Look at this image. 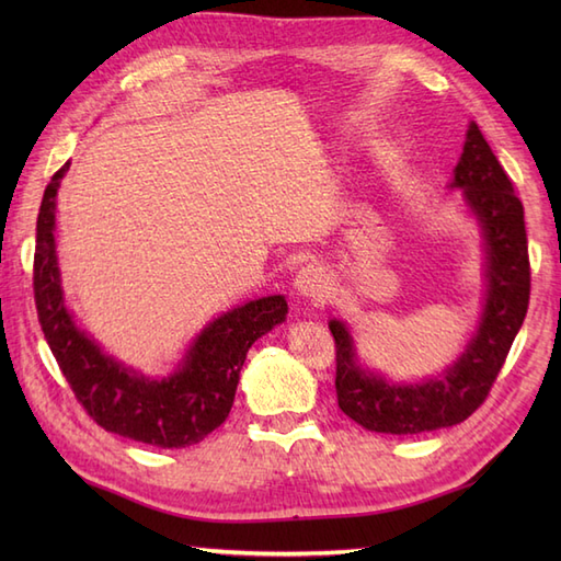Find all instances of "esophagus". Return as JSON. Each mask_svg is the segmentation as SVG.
Returning a JSON list of instances; mask_svg holds the SVG:
<instances>
[{
    "instance_id": "1",
    "label": "esophagus",
    "mask_w": 561,
    "mask_h": 561,
    "mask_svg": "<svg viewBox=\"0 0 561 561\" xmlns=\"http://www.w3.org/2000/svg\"><path fill=\"white\" fill-rule=\"evenodd\" d=\"M294 289H296V294L304 296V299L325 301L330 289H332L330 274L323 265H306L299 270V274H296Z\"/></svg>"
}]
</instances>
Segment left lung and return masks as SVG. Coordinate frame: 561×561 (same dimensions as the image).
<instances>
[{
	"label": "left lung",
	"instance_id": "obj_1",
	"mask_svg": "<svg viewBox=\"0 0 561 561\" xmlns=\"http://www.w3.org/2000/svg\"><path fill=\"white\" fill-rule=\"evenodd\" d=\"M450 187L478 219L484 243L486 294L480 325L446 371L420 383H392L359 362L350 328L330 320L337 350L340 410L376 434H422L468 420L502 371L530 299V262L523 205L502 163L470 123Z\"/></svg>",
	"mask_w": 561,
	"mask_h": 561
}]
</instances>
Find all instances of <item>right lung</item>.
Returning <instances> with one entry per match:
<instances>
[{"label": "right lung", "instance_id": "right-lung-1", "mask_svg": "<svg viewBox=\"0 0 561 561\" xmlns=\"http://www.w3.org/2000/svg\"><path fill=\"white\" fill-rule=\"evenodd\" d=\"M67 171L69 163L47 183L35 226L33 291L43 335L77 400L105 432L159 448L199 444L226 422L245 354L257 337L284 323L287 299L279 294L262 296L209 320L165 378H147L113 359L75 323L65 304L55 209L59 181Z\"/></svg>", "mask_w": 561, "mask_h": 561}]
</instances>
